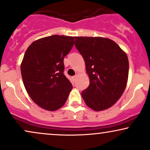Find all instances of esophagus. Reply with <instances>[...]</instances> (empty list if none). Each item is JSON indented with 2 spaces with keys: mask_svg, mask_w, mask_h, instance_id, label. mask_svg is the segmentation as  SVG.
<instances>
[{
  "mask_svg": "<svg viewBox=\"0 0 150 150\" xmlns=\"http://www.w3.org/2000/svg\"><path fill=\"white\" fill-rule=\"evenodd\" d=\"M77 76H78V75H75V76H73V80H75V79H76L77 77Z\"/></svg>",
  "mask_w": 150,
  "mask_h": 150,
  "instance_id": "esophagus-1",
  "label": "esophagus"
}]
</instances>
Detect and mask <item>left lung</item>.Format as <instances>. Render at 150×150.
<instances>
[{
    "instance_id": "8db88e82",
    "label": "left lung",
    "mask_w": 150,
    "mask_h": 150,
    "mask_svg": "<svg viewBox=\"0 0 150 150\" xmlns=\"http://www.w3.org/2000/svg\"><path fill=\"white\" fill-rule=\"evenodd\" d=\"M76 47L85 61L89 85L82 92L88 107L101 111L123 94L129 76L127 54L116 42L101 37H75Z\"/></svg>"
}]
</instances>
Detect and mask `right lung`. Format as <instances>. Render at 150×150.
Returning <instances> with one entry per match:
<instances>
[{"label":"right lung","instance_id":"add662e5","mask_svg":"<svg viewBox=\"0 0 150 150\" xmlns=\"http://www.w3.org/2000/svg\"><path fill=\"white\" fill-rule=\"evenodd\" d=\"M74 37L54 35L34 41L21 64V77L30 98L42 109L55 111L65 104L73 86L64 74V59Z\"/></svg>","mask_w":150,"mask_h":150}]
</instances>
